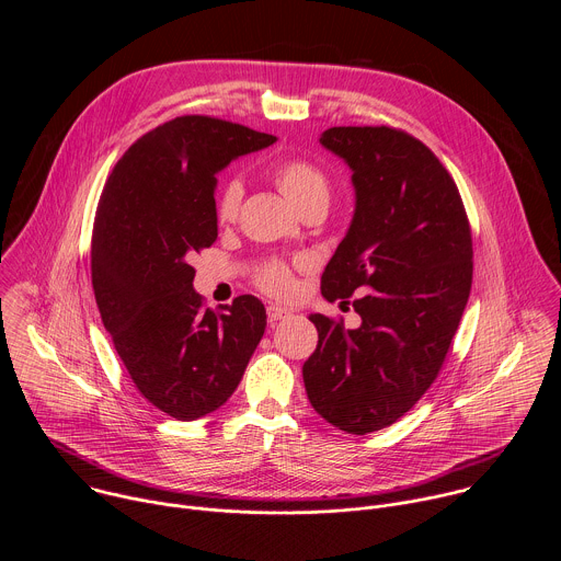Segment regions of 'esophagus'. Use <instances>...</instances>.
Wrapping results in <instances>:
<instances>
[{
	"mask_svg": "<svg viewBox=\"0 0 561 561\" xmlns=\"http://www.w3.org/2000/svg\"><path fill=\"white\" fill-rule=\"evenodd\" d=\"M266 314H268V322L275 324V322H282V319L290 317V310H288V308H282V306H277V304H271V306L266 308Z\"/></svg>",
	"mask_w": 561,
	"mask_h": 561,
	"instance_id": "34e87169",
	"label": "esophagus"
}]
</instances>
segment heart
Instances as JSON below:
<instances>
[{
  "instance_id": "1",
  "label": "heart",
  "mask_w": 561,
  "mask_h": 561,
  "mask_svg": "<svg viewBox=\"0 0 561 561\" xmlns=\"http://www.w3.org/2000/svg\"><path fill=\"white\" fill-rule=\"evenodd\" d=\"M271 175L284 197L304 213L312 206H327L331 199V182L324 171L308 159L286 157L271 169ZM244 199V186L239 180H226L215 195V217L219 224H228L237 217ZM257 284L273 295H286L293 290V268L282 260H271L257 271Z\"/></svg>"
}]
</instances>
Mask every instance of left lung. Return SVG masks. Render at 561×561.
I'll list each match as a JSON object with an SVG mask.
<instances>
[{
  "label": "left lung",
  "mask_w": 561,
  "mask_h": 561,
  "mask_svg": "<svg viewBox=\"0 0 561 561\" xmlns=\"http://www.w3.org/2000/svg\"><path fill=\"white\" fill-rule=\"evenodd\" d=\"M353 171L355 215L322 275V295L357 329L310 314L319 342L304 362L312 409L366 435L409 413L435 381L472 284V239L459 191L435 152L390 126H335L319 137Z\"/></svg>",
  "instance_id": "left-lung-1"
}]
</instances>
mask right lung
<instances>
[{
	"instance_id": "obj_1",
	"label": "right lung",
	"mask_w": 561,
	"mask_h": 561,
	"mask_svg": "<svg viewBox=\"0 0 561 561\" xmlns=\"http://www.w3.org/2000/svg\"><path fill=\"white\" fill-rule=\"evenodd\" d=\"M275 141L208 115L175 117L141 135L102 191L91 273L104 329L137 390L180 422L226 402L264 335L253 295L204 308L191 257L217 239L215 175Z\"/></svg>"
}]
</instances>
